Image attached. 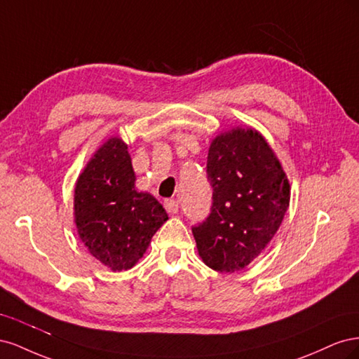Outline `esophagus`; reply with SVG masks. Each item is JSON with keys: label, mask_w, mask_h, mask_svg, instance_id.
I'll list each match as a JSON object with an SVG mask.
<instances>
[{"label": "esophagus", "mask_w": 359, "mask_h": 359, "mask_svg": "<svg viewBox=\"0 0 359 359\" xmlns=\"http://www.w3.org/2000/svg\"><path fill=\"white\" fill-rule=\"evenodd\" d=\"M165 208L170 214H177L178 212V202L173 201V199H166L165 201Z\"/></svg>", "instance_id": "1"}]
</instances>
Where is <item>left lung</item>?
<instances>
[{
  "mask_svg": "<svg viewBox=\"0 0 359 359\" xmlns=\"http://www.w3.org/2000/svg\"><path fill=\"white\" fill-rule=\"evenodd\" d=\"M206 173L211 214L191 232L206 266L235 273L277 233L289 208L290 184L273 148L252 127H233L212 139Z\"/></svg>",
  "mask_w": 359,
  "mask_h": 359,
  "instance_id": "obj_1",
  "label": "left lung"
}]
</instances>
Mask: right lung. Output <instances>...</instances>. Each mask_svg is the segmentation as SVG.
<instances>
[{
	"mask_svg": "<svg viewBox=\"0 0 359 359\" xmlns=\"http://www.w3.org/2000/svg\"><path fill=\"white\" fill-rule=\"evenodd\" d=\"M128 147L112 136L95 151L74 184V223L88 252L114 273L144 256L169 217L161 203L135 187Z\"/></svg>",
	"mask_w": 359,
	"mask_h": 359,
	"instance_id": "add662e5",
	"label": "right lung"
}]
</instances>
